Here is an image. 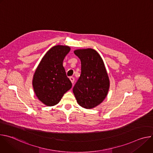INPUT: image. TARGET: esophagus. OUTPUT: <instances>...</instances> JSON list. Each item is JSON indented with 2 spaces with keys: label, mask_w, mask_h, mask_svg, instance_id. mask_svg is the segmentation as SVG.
I'll return each instance as SVG.
<instances>
[{
  "label": "esophagus",
  "mask_w": 153,
  "mask_h": 153,
  "mask_svg": "<svg viewBox=\"0 0 153 153\" xmlns=\"http://www.w3.org/2000/svg\"><path fill=\"white\" fill-rule=\"evenodd\" d=\"M70 79L71 82V83L73 84L74 83V78L73 77H70Z\"/></svg>",
  "instance_id": "esophagus-1"
}]
</instances>
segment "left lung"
I'll return each instance as SVG.
<instances>
[{"label":"left lung","mask_w":153,"mask_h":153,"mask_svg":"<svg viewBox=\"0 0 153 153\" xmlns=\"http://www.w3.org/2000/svg\"><path fill=\"white\" fill-rule=\"evenodd\" d=\"M74 53L80 59L81 74L73 87V93L80 106L94 108L105 99L110 87L104 63L93 49L77 50Z\"/></svg>","instance_id":"left-lung-1"}]
</instances>
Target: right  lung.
I'll return each mask as SVG.
<instances>
[{
    "label": "right lung",
    "mask_w": 153,
    "mask_h": 153,
    "mask_svg": "<svg viewBox=\"0 0 153 153\" xmlns=\"http://www.w3.org/2000/svg\"><path fill=\"white\" fill-rule=\"evenodd\" d=\"M70 51L68 46L56 45L43 56L33 76V85L37 98L47 106H54L72 87L63 67V60Z\"/></svg>",
    "instance_id": "obj_1"
}]
</instances>
